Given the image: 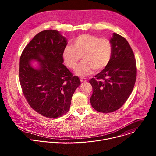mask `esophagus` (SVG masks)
I'll return each instance as SVG.
<instances>
[{"label":"esophagus","instance_id":"34e87169","mask_svg":"<svg viewBox=\"0 0 156 156\" xmlns=\"http://www.w3.org/2000/svg\"><path fill=\"white\" fill-rule=\"evenodd\" d=\"M80 81H81V83H85V82L87 81V80L85 78H80Z\"/></svg>","mask_w":156,"mask_h":156}]
</instances>
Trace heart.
<instances>
[{
  "label": "heart",
  "instance_id": "heart-1",
  "mask_svg": "<svg viewBox=\"0 0 156 156\" xmlns=\"http://www.w3.org/2000/svg\"><path fill=\"white\" fill-rule=\"evenodd\" d=\"M113 46L107 38L85 34L78 36L72 41V46H66L63 57L66 65L75 69L82 57V62L75 70L79 76H86L94 70L101 71L105 69L112 59Z\"/></svg>",
  "mask_w": 156,
  "mask_h": 156
}]
</instances>
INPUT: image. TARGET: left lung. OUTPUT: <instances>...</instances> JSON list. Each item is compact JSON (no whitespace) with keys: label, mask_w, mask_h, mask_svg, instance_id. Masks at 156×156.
Masks as SVG:
<instances>
[{"label":"left lung","mask_w":156,"mask_h":156,"mask_svg":"<svg viewBox=\"0 0 156 156\" xmlns=\"http://www.w3.org/2000/svg\"><path fill=\"white\" fill-rule=\"evenodd\" d=\"M110 41L113 46L112 59L90 80L93 91L91 105L102 113L120 108L130 96L136 79V60L128 41L115 33Z\"/></svg>","instance_id":"8db88e82"}]
</instances>
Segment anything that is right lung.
I'll use <instances>...</instances> for the list:
<instances>
[{
	"label": "right lung",
	"instance_id": "right-lung-1",
	"mask_svg": "<svg viewBox=\"0 0 156 156\" xmlns=\"http://www.w3.org/2000/svg\"><path fill=\"white\" fill-rule=\"evenodd\" d=\"M67 40L54 30L37 34L20 57L19 78L28 103L36 112L48 118L60 117L69 112L72 98L81 82L63 64ZM37 60L38 69L30 62Z\"/></svg>",
	"mask_w": 156,
	"mask_h": 156
}]
</instances>
